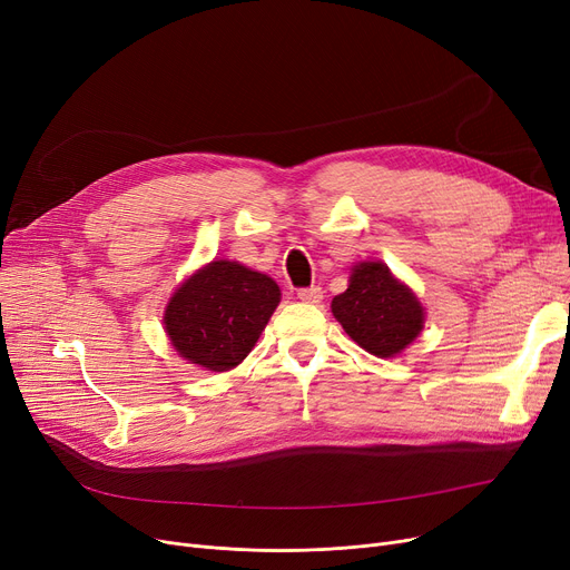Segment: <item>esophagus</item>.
Instances as JSON below:
<instances>
[{
	"mask_svg": "<svg viewBox=\"0 0 570 570\" xmlns=\"http://www.w3.org/2000/svg\"><path fill=\"white\" fill-rule=\"evenodd\" d=\"M297 297H301L303 303H312L318 305L323 301V291L318 286H309V288H301L297 291Z\"/></svg>",
	"mask_w": 570,
	"mask_h": 570,
	"instance_id": "obj_1",
	"label": "esophagus"
}]
</instances>
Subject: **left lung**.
Here are the masks:
<instances>
[{"mask_svg":"<svg viewBox=\"0 0 570 570\" xmlns=\"http://www.w3.org/2000/svg\"><path fill=\"white\" fill-rule=\"evenodd\" d=\"M331 307L344 333L376 357L402 353L425 323L421 301L381 261L353 265L348 288L333 297Z\"/></svg>","mask_w":570,"mask_h":570,"instance_id":"obj_1","label":"left lung"}]
</instances>
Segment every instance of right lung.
Returning a JSON list of instances; mask_svg holds the SVG:
<instances>
[{"mask_svg":"<svg viewBox=\"0 0 570 570\" xmlns=\"http://www.w3.org/2000/svg\"><path fill=\"white\" fill-rule=\"evenodd\" d=\"M279 301L275 279L222 258L173 293L164 327L179 357L209 372H228L256 346Z\"/></svg>","mask_w":570,"mask_h":570,"instance_id":"right-lung-1","label":"right lung"}]
</instances>
